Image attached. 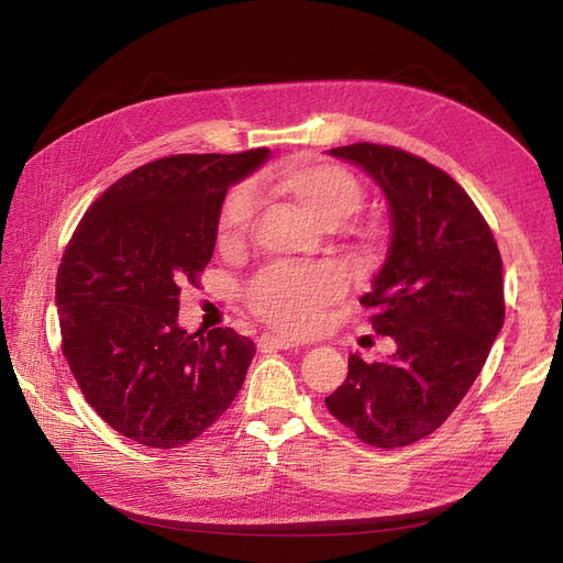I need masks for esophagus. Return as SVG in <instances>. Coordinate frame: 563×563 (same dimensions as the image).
I'll return each mask as SVG.
<instances>
[{
	"label": "esophagus",
	"instance_id": "esophagus-1",
	"mask_svg": "<svg viewBox=\"0 0 563 563\" xmlns=\"http://www.w3.org/2000/svg\"><path fill=\"white\" fill-rule=\"evenodd\" d=\"M261 347H272V350H291V347H300L298 340L284 338V335H263L261 338Z\"/></svg>",
	"mask_w": 563,
	"mask_h": 563
}]
</instances>
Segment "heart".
Listing matches in <instances>:
<instances>
[{"instance_id":"obj_1","label":"heart","mask_w":563,"mask_h":563,"mask_svg":"<svg viewBox=\"0 0 563 563\" xmlns=\"http://www.w3.org/2000/svg\"><path fill=\"white\" fill-rule=\"evenodd\" d=\"M275 187L294 199L314 223H340L360 209L362 187L350 172L335 164L296 162L277 176ZM255 209L251 187L240 185L220 203L218 242L236 244L244 236ZM343 277L327 265L277 263L265 267L249 288V302L272 327L302 333L317 327L321 308L343 294Z\"/></svg>"}]
</instances>
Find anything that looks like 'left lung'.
I'll return each instance as SVG.
<instances>
[{
    "mask_svg": "<svg viewBox=\"0 0 563 563\" xmlns=\"http://www.w3.org/2000/svg\"><path fill=\"white\" fill-rule=\"evenodd\" d=\"M376 183L389 211L385 261L362 298L397 350L366 364L350 354L329 411L371 446L428 437L463 401L505 321L503 258L484 216L449 174L404 150H329Z\"/></svg>",
    "mask_w": 563,
    "mask_h": 563,
    "instance_id": "obj_1",
    "label": "left lung"
}]
</instances>
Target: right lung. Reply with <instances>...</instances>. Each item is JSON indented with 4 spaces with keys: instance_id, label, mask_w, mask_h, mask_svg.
I'll return each instance as SVG.
<instances>
[{
    "instance_id": "right-lung-1",
    "label": "right lung",
    "mask_w": 563,
    "mask_h": 563,
    "mask_svg": "<svg viewBox=\"0 0 563 563\" xmlns=\"http://www.w3.org/2000/svg\"><path fill=\"white\" fill-rule=\"evenodd\" d=\"M174 155L119 178L84 213L58 267L63 354L93 411L152 449L199 437L242 389L255 345L232 329L178 323L183 282H197L232 185L267 162Z\"/></svg>"
}]
</instances>
